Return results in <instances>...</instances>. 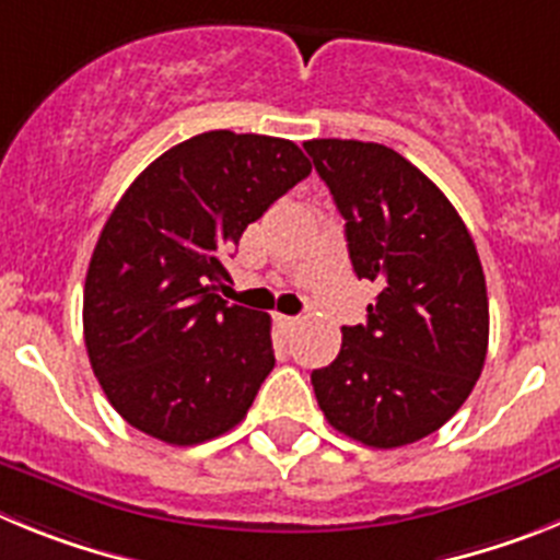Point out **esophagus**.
<instances>
[{"label": "esophagus", "instance_id": "obj_1", "mask_svg": "<svg viewBox=\"0 0 560 560\" xmlns=\"http://www.w3.org/2000/svg\"><path fill=\"white\" fill-rule=\"evenodd\" d=\"M275 323L280 325L283 330H294L300 325V316H285V314H275Z\"/></svg>", "mask_w": 560, "mask_h": 560}]
</instances>
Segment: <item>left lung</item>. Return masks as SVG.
Wrapping results in <instances>:
<instances>
[{"mask_svg":"<svg viewBox=\"0 0 560 560\" xmlns=\"http://www.w3.org/2000/svg\"><path fill=\"white\" fill-rule=\"evenodd\" d=\"M305 151L345 219L359 280L378 285L368 325L314 370L336 432L398 448L438 432L465 404L488 353V291L474 237L452 201L378 142L311 140Z\"/></svg>","mask_w":560,"mask_h":560,"instance_id":"obj_1","label":"left lung"}]
</instances>
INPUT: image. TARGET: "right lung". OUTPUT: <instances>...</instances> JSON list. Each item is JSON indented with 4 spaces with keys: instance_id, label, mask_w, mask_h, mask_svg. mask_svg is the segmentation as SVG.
I'll list each match as a JSON object with an SVG mask.
<instances>
[{
    "instance_id": "1",
    "label": "right lung",
    "mask_w": 560,
    "mask_h": 560,
    "mask_svg": "<svg viewBox=\"0 0 560 560\" xmlns=\"http://www.w3.org/2000/svg\"><path fill=\"white\" fill-rule=\"evenodd\" d=\"M311 173L291 140L207 131L173 145L108 215L83 285V341L133 429L196 446L237 427L275 368L269 314L226 305L221 257Z\"/></svg>"
}]
</instances>
